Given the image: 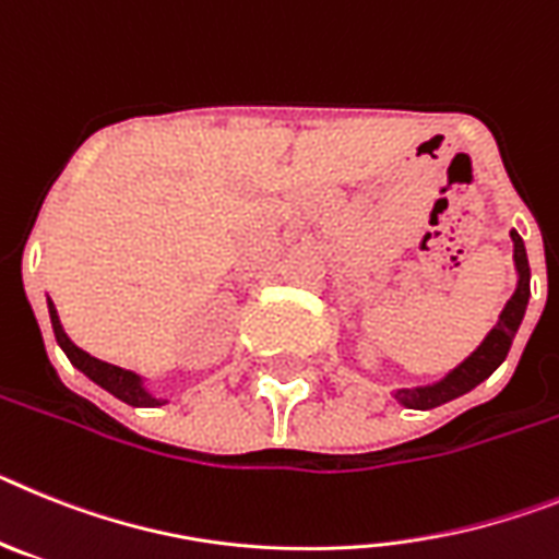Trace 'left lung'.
I'll use <instances>...</instances> for the list:
<instances>
[{"label":"left lung","mask_w":559,"mask_h":559,"mask_svg":"<svg viewBox=\"0 0 559 559\" xmlns=\"http://www.w3.org/2000/svg\"><path fill=\"white\" fill-rule=\"evenodd\" d=\"M512 261H514V275H518V286H514L512 298L507 300V307L498 314V323L487 332V337L475 346V352L469 357L459 362L455 368H450L441 380L427 382V385H411V388H394L391 396L400 402L402 407H411V411H430V407H439L450 400H459L467 391H473L475 385H481L495 368L507 360L509 348H512V340L518 334L523 323V314L528 307V278H532V270H528V255L526 245H523L521 233L512 230Z\"/></svg>","instance_id":"8db88e82"}]
</instances>
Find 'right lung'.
<instances>
[{"label": "right lung", "instance_id": "obj_1", "mask_svg": "<svg viewBox=\"0 0 559 559\" xmlns=\"http://www.w3.org/2000/svg\"><path fill=\"white\" fill-rule=\"evenodd\" d=\"M47 312H50V323H52V334H56V343L61 346V352L67 354V360L78 368V371L90 377L95 385H100L104 391H109L111 396H118L120 402L132 407H159V405H168L165 396H157L148 388V380L140 377V373L129 371V368H120V366H111V362L98 360V357H92L86 354L84 348H78L75 343L70 340V334L64 332L61 326V318H58V309L50 298H47Z\"/></svg>", "mask_w": 559, "mask_h": 559}]
</instances>
